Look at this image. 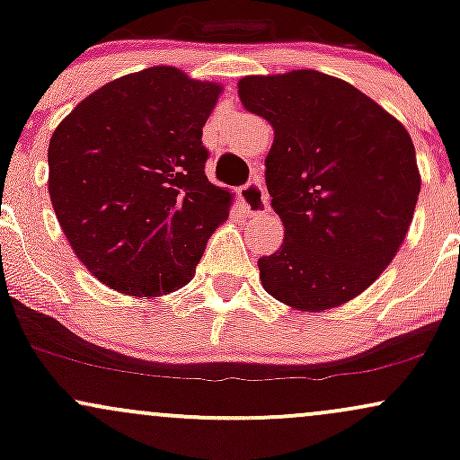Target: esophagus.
Segmentation results:
<instances>
[{
	"mask_svg": "<svg viewBox=\"0 0 460 460\" xmlns=\"http://www.w3.org/2000/svg\"><path fill=\"white\" fill-rule=\"evenodd\" d=\"M237 197H240L248 216H260L268 212V194L266 190H263L261 179H251L246 186L237 190Z\"/></svg>",
	"mask_w": 460,
	"mask_h": 460,
	"instance_id": "34e87169",
	"label": "esophagus"
}]
</instances>
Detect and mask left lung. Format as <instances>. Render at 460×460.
Listing matches in <instances>:
<instances>
[{"label": "left lung", "mask_w": 460, "mask_h": 460, "mask_svg": "<svg viewBox=\"0 0 460 460\" xmlns=\"http://www.w3.org/2000/svg\"><path fill=\"white\" fill-rule=\"evenodd\" d=\"M248 112L274 128L266 186L285 240L260 257L266 292L296 309H331L378 279L413 220L415 149L392 114L318 71L240 79Z\"/></svg>", "instance_id": "8db88e82"}]
</instances>
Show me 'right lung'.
Wrapping results in <instances>:
<instances>
[{
  "label": "right lung",
  "mask_w": 460,
  "mask_h": 460,
  "mask_svg": "<svg viewBox=\"0 0 460 460\" xmlns=\"http://www.w3.org/2000/svg\"><path fill=\"white\" fill-rule=\"evenodd\" d=\"M220 86L153 66L105 84L58 125L49 197L79 261L108 288L157 296L194 277L231 194L205 177Z\"/></svg>",
  "instance_id": "add662e5"
}]
</instances>
